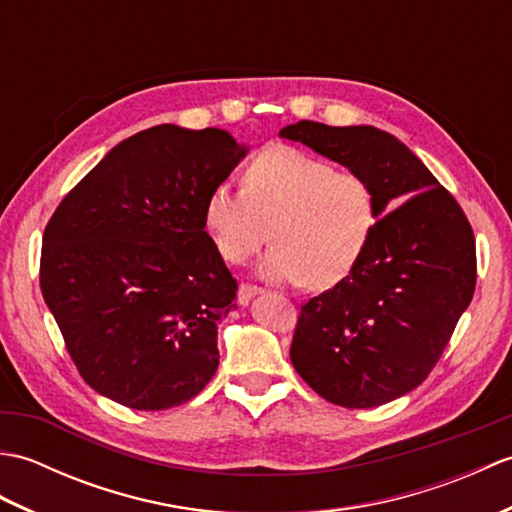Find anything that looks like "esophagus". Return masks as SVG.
I'll return each mask as SVG.
<instances>
[{
  "label": "esophagus",
  "mask_w": 512,
  "mask_h": 512,
  "mask_svg": "<svg viewBox=\"0 0 512 512\" xmlns=\"http://www.w3.org/2000/svg\"><path fill=\"white\" fill-rule=\"evenodd\" d=\"M262 288L259 286H253V284H242L239 286V290H237V301H239V306H248V301L253 299V297H257V295H262Z\"/></svg>",
  "instance_id": "obj_1"
}]
</instances>
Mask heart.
I'll return each mask as SVG.
<instances>
[{"mask_svg": "<svg viewBox=\"0 0 512 512\" xmlns=\"http://www.w3.org/2000/svg\"><path fill=\"white\" fill-rule=\"evenodd\" d=\"M242 182L244 191L215 182L202 204L206 233L226 262L253 257L270 224V279L332 288L361 264L378 228V195L363 173L270 145L248 162Z\"/></svg>", "mask_w": 512, "mask_h": 512, "instance_id": "b5f03b06", "label": "heart"}]
</instances>
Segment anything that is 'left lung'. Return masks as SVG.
Masks as SVG:
<instances>
[{"mask_svg": "<svg viewBox=\"0 0 512 512\" xmlns=\"http://www.w3.org/2000/svg\"><path fill=\"white\" fill-rule=\"evenodd\" d=\"M279 136L363 173L378 195L372 244L350 277L301 306L290 361L332 405H385L429 376L469 308L473 228L420 158L383 129L299 121Z\"/></svg>", "mask_w": 512, "mask_h": 512, "instance_id": "1", "label": "left lung"}]
</instances>
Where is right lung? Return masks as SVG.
Wrapping results in <instances>:
<instances>
[{
	"instance_id": "1",
	"label": "right lung",
	"mask_w": 512,
	"mask_h": 512,
	"mask_svg": "<svg viewBox=\"0 0 512 512\" xmlns=\"http://www.w3.org/2000/svg\"><path fill=\"white\" fill-rule=\"evenodd\" d=\"M246 147L224 129L156 125L118 143L43 231L39 284L85 383L129 409L198 396L220 365L237 281L202 204Z\"/></svg>"
}]
</instances>
